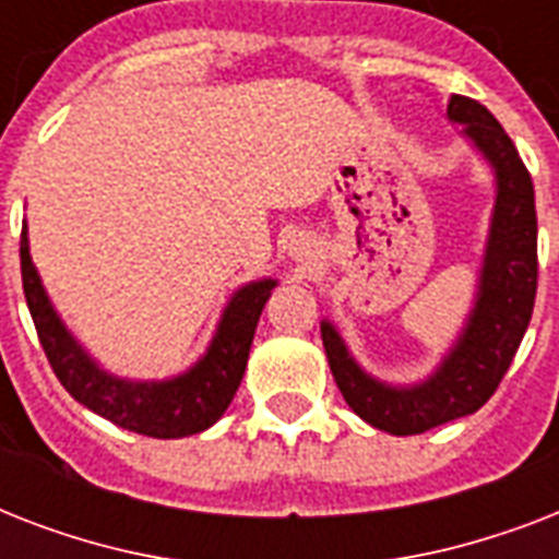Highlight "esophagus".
<instances>
[{
  "instance_id": "esophagus-1",
  "label": "esophagus",
  "mask_w": 559,
  "mask_h": 559,
  "mask_svg": "<svg viewBox=\"0 0 559 559\" xmlns=\"http://www.w3.org/2000/svg\"><path fill=\"white\" fill-rule=\"evenodd\" d=\"M287 254H289V261H296L298 266H305V270H310V266H313V263L319 261V243H316L313 237L301 231V235L289 237Z\"/></svg>"
}]
</instances>
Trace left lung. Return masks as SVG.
I'll use <instances>...</instances> for the list:
<instances>
[{
    "label": "left lung",
    "instance_id": "1",
    "mask_svg": "<svg viewBox=\"0 0 559 559\" xmlns=\"http://www.w3.org/2000/svg\"><path fill=\"white\" fill-rule=\"evenodd\" d=\"M447 118L490 165L493 214L478 266L467 322L432 373L417 382H385L359 366L336 324L322 319V342L342 397L366 424L389 435H420L485 406L511 368L528 331L537 296V209L534 182L493 112L452 95Z\"/></svg>",
    "mask_w": 559,
    "mask_h": 559
}]
</instances>
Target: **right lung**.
<instances>
[{
    "label": "right lung",
    "mask_w": 559,
    "mask_h": 559,
    "mask_svg": "<svg viewBox=\"0 0 559 559\" xmlns=\"http://www.w3.org/2000/svg\"><path fill=\"white\" fill-rule=\"evenodd\" d=\"M22 289L39 345L55 368L57 380L78 403L107 417L121 429L147 438H188L214 426L243 380L254 328L278 278H258L237 287L219 313L209 348L191 368L168 380H130L107 371L83 348L51 305L37 266L31 261L28 226L22 223L20 240Z\"/></svg>",
    "instance_id": "1"
}]
</instances>
